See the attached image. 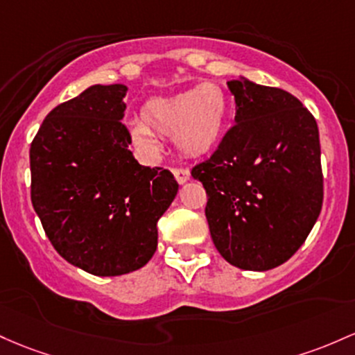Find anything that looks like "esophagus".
<instances>
[{
	"instance_id": "34e87169",
	"label": "esophagus",
	"mask_w": 355,
	"mask_h": 355,
	"mask_svg": "<svg viewBox=\"0 0 355 355\" xmlns=\"http://www.w3.org/2000/svg\"><path fill=\"white\" fill-rule=\"evenodd\" d=\"M171 173H173L175 180L178 184H185V182L190 180V171L187 168H171Z\"/></svg>"
}]
</instances>
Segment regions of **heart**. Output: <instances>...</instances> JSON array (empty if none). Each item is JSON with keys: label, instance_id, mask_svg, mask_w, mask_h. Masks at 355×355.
<instances>
[{"label": "heart", "instance_id": "obj_1", "mask_svg": "<svg viewBox=\"0 0 355 355\" xmlns=\"http://www.w3.org/2000/svg\"><path fill=\"white\" fill-rule=\"evenodd\" d=\"M227 118L229 99L224 89L204 83L180 94L148 101L141 121L131 123V136L148 151L157 150L153 133L166 136L187 157H200L219 143Z\"/></svg>", "mask_w": 355, "mask_h": 355}]
</instances>
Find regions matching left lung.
<instances>
[{"label": "left lung", "instance_id": "left-lung-1", "mask_svg": "<svg viewBox=\"0 0 355 355\" xmlns=\"http://www.w3.org/2000/svg\"><path fill=\"white\" fill-rule=\"evenodd\" d=\"M236 124L192 168L207 192L214 246L232 266L268 271L305 243L323 202L318 126L290 92L239 77L227 83Z\"/></svg>", "mask_w": 355, "mask_h": 355}]
</instances>
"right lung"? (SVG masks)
I'll use <instances>...</instances> for the list:
<instances>
[{
  "label": "right lung",
  "instance_id": "add662e5",
  "mask_svg": "<svg viewBox=\"0 0 355 355\" xmlns=\"http://www.w3.org/2000/svg\"><path fill=\"white\" fill-rule=\"evenodd\" d=\"M123 84L91 85L46 114L30 146L32 204L52 246L96 276L143 268L178 184L130 151Z\"/></svg>",
  "mask_w": 355,
  "mask_h": 355
}]
</instances>
